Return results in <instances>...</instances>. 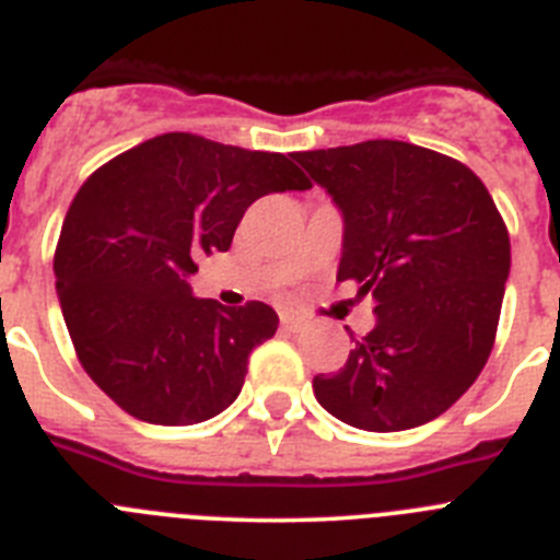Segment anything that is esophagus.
<instances>
[{"instance_id": "34e87169", "label": "esophagus", "mask_w": 560, "mask_h": 560, "mask_svg": "<svg viewBox=\"0 0 560 560\" xmlns=\"http://www.w3.org/2000/svg\"><path fill=\"white\" fill-rule=\"evenodd\" d=\"M280 325H283V330H289V334H300V330H305V319H300V316L294 314H280Z\"/></svg>"}]
</instances>
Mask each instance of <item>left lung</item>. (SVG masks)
Here are the masks:
<instances>
[{"instance_id":"1","label":"left lung","mask_w":560,"mask_h":560,"mask_svg":"<svg viewBox=\"0 0 560 560\" xmlns=\"http://www.w3.org/2000/svg\"><path fill=\"white\" fill-rule=\"evenodd\" d=\"M345 219L336 280L373 294L375 328L314 395L364 432H404L446 412L497 339L511 237L488 187L446 153L398 140L300 151Z\"/></svg>"}]
</instances>
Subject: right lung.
Here are the masks:
<instances>
[{
  "label": "right lung",
  "instance_id": "right-lung-1",
  "mask_svg": "<svg viewBox=\"0 0 560 560\" xmlns=\"http://www.w3.org/2000/svg\"><path fill=\"white\" fill-rule=\"evenodd\" d=\"M308 187L283 153L182 131L97 167L69 205L52 264L89 378L145 423L190 427L224 412L280 319L255 300H199L187 277L196 257L230 249L252 201Z\"/></svg>",
  "mask_w": 560,
  "mask_h": 560
}]
</instances>
